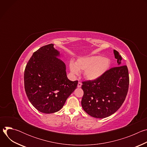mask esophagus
I'll list each match as a JSON object with an SVG mask.
<instances>
[{
	"label": "esophagus",
	"instance_id": "1",
	"mask_svg": "<svg viewBox=\"0 0 147 147\" xmlns=\"http://www.w3.org/2000/svg\"><path fill=\"white\" fill-rule=\"evenodd\" d=\"M81 85H82V83L81 82H78V85H77V87H78V88H80V87H81Z\"/></svg>",
	"mask_w": 147,
	"mask_h": 147
}]
</instances>
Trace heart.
<instances>
[{
	"instance_id": "1",
	"label": "heart",
	"mask_w": 147,
	"mask_h": 147,
	"mask_svg": "<svg viewBox=\"0 0 147 147\" xmlns=\"http://www.w3.org/2000/svg\"><path fill=\"white\" fill-rule=\"evenodd\" d=\"M110 66V60L100 56H91L80 58L76 61H71L69 67L74 74H78L80 70H84V77L90 80L99 78Z\"/></svg>"
}]
</instances>
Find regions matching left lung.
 <instances>
[{"label": "left lung", "instance_id": "1", "mask_svg": "<svg viewBox=\"0 0 147 147\" xmlns=\"http://www.w3.org/2000/svg\"><path fill=\"white\" fill-rule=\"evenodd\" d=\"M118 66L108 70L99 78L82 81V107L89 115L105 118L116 112L127 96L129 75L126 65H121V57L114 50Z\"/></svg>", "mask_w": 147, "mask_h": 147}]
</instances>
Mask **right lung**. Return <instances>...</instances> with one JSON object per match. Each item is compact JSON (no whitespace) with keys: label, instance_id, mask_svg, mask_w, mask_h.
Instances as JSON below:
<instances>
[{"label":"right lung","instance_id":"1","mask_svg":"<svg viewBox=\"0 0 147 147\" xmlns=\"http://www.w3.org/2000/svg\"><path fill=\"white\" fill-rule=\"evenodd\" d=\"M59 52L51 44L35 51L24 70V88L32 105L39 112L60 111L77 87L78 81L67 77L66 65L56 56Z\"/></svg>","mask_w":147,"mask_h":147}]
</instances>
